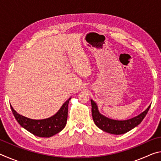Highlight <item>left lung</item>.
Here are the masks:
<instances>
[{"mask_svg": "<svg viewBox=\"0 0 161 161\" xmlns=\"http://www.w3.org/2000/svg\"><path fill=\"white\" fill-rule=\"evenodd\" d=\"M91 103L92 117H93L94 122L96 126L103 131L115 135L124 134L140 124L143 119L145 118L151 107V105H150L143 112L132 119L124 120V121H118V120L107 118L101 114L98 110L97 103L92 99H91Z\"/></svg>", "mask_w": 161, "mask_h": 161, "instance_id": "obj_1", "label": "left lung"}]
</instances>
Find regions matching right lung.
<instances>
[{"instance_id":"right-lung-1","label":"right lung","mask_w":161,"mask_h":161,"mask_svg":"<svg viewBox=\"0 0 161 161\" xmlns=\"http://www.w3.org/2000/svg\"><path fill=\"white\" fill-rule=\"evenodd\" d=\"M70 99L71 98L66 101V102L62 106L60 109L54 116L41 120L28 119L18 114L13 109L12 106H10V108L15 119L22 127L35 136H39V137L49 138L60 132L66 126L68 103Z\"/></svg>"}]
</instances>
